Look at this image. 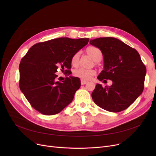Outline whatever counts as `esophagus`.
I'll list each match as a JSON object with an SVG mask.
<instances>
[{
  "mask_svg": "<svg viewBox=\"0 0 156 156\" xmlns=\"http://www.w3.org/2000/svg\"><path fill=\"white\" fill-rule=\"evenodd\" d=\"M87 83V81H85V80H81V84L82 85L86 84Z\"/></svg>",
  "mask_w": 156,
  "mask_h": 156,
  "instance_id": "obj_1",
  "label": "esophagus"
}]
</instances>
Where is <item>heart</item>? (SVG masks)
I'll return each mask as SVG.
<instances>
[{
	"label": "heart",
	"instance_id": "b5f03b06",
	"mask_svg": "<svg viewBox=\"0 0 156 156\" xmlns=\"http://www.w3.org/2000/svg\"><path fill=\"white\" fill-rule=\"evenodd\" d=\"M87 53L90 56L95 62H99L102 58V52L99 48L95 47H89L87 48ZM80 52H78L73 55L71 59V64L73 66H77L79 62ZM95 74L94 69H87L84 68H79L75 70L73 75L81 80H88L91 79Z\"/></svg>",
	"mask_w": 156,
	"mask_h": 156
}]
</instances>
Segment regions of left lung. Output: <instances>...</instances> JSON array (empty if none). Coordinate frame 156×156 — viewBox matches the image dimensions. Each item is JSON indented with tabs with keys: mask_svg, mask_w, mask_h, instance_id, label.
Masks as SVG:
<instances>
[{
	"mask_svg": "<svg viewBox=\"0 0 156 156\" xmlns=\"http://www.w3.org/2000/svg\"><path fill=\"white\" fill-rule=\"evenodd\" d=\"M90 44L101 51L104 69L97 78L103 82L112 81L111 86L97 84L92 94L94 102L109 112L127 109L140 96L144 88L146 68L135 48L113 37L91 40Z\"/></svg>",
	"mask_w": 156,
	"mask_h": 156,
	"instance_id": "left-lung-1",
	"label": "left lung"
}]
</instances>
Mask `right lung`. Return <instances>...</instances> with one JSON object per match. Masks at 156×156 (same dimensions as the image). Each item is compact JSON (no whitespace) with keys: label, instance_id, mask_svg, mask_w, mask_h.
I'll return each instance as SVG.
<instances>
[{"label":"right lung","instance_id":"add662e5","mask_svg":"<svg viewBox=\"0 0 156 156\" xmlns=\"http://www.w3.org/2000/svg\"><path fill=\"white\" fill-rule=\"evenodd\" d=\"M88 41L57 38L37 43L29 49L20 64V88L35 109L54 115L72 102L81 82L79 78L69 76L71 59ZM59 67L69 75L62 82L56 80Z\"/></svg>","mask_w":156,"mask_h":156}]
</instances>
